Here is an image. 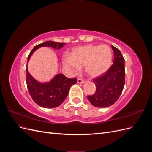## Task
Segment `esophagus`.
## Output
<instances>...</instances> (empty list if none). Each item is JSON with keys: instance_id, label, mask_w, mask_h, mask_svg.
Listing matches in <instances>:
<instances>
[{"instance_id": "1", "label": "esophagus", "mask_w": 152, "mask_h": 152, "mask_svg": "<svg viewBox=\"0 0 152 152\" xmlns=\"http://www.w3.org/2000/svg\"><path fill=\"white\" fill-rule=\"evenodd\" d=\"M84 82V80L81 79H77V83L79 84H83Z\"/></svg>"}]
</instances>
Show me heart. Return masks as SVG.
I'll return each mask as SVG.
<instances>
[{"label":"heart","instance_id":"heart-1","mask_svg":"<svg viewBox=\"0 0 152 152\" xmlns=\"http://www.w3.org/2000/svg\"><path fill=\"white\" fill-rule=\"evenodd\" d=\"M112 49L106 44H87L73 48L70 54L63 57V65L67 72L73 74L84 65L87 74L96 77L107 72L112 64Z\"/></svg>","mask_w":152,"mask_h":152}]
</instances>
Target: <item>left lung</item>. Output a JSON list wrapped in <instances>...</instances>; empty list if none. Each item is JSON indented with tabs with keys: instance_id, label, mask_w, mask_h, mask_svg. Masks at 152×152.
I'll use <instances>...</instances> for the list:
<instances>
[{
	"instance_id": "1",
	"label": "left lung",
	"mask_w": 152,
	"mask_h": 152,
	"mask_svg": "<svg viewBox=\"0 0 152 152\" xmlns=\"http://www.w3.org/2000/svg\"><path fill=\"white\" fill-rule=\"evenodd\" d=\"M114 54L113 65L103 75L94 79L96 87L95 93L87 96L92 105L105 108L118 100L125 84L124 59L120 50L112 45Z\"/></svg>"
}]
</instances>
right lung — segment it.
Returning a JSON list of instances; mask_svg holds the SVG:
<instances>
[{
    "label": "right lung",
    "mask_w": 152,
    "mask_h": 152,
    "mask_svg": "<svg viewBox=\"0 0 152 152\" xmlns=\"http://www.w3.org/2000/svg\"><path fill=\"white\" fill-rule=\"evenodd\" d=\"M65 44L49 40L37 45L28 55L27 65L31 55L39 48L41 47H50L55 49H59L63 48ZM26 73L27 88L31 97L35 103L43 108H52L59 107L66 98L70 87L77 83L76 78L68 79L61 73L55 75L49 82L43 83L39 82L30 74L27 65Z\"/></svg>",
    "instance_id": "right-lung-1"
}]
</instances>
